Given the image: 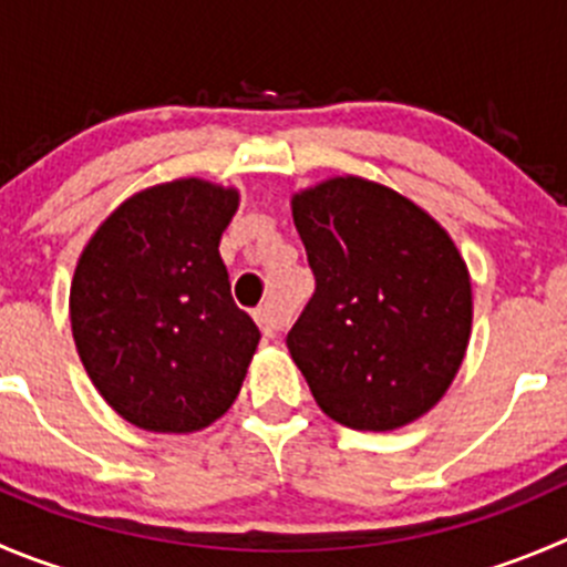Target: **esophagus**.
Returning <instances> with one entry per match:
<instances>
[{
  "mask_svg": "<svg viewBox=\"0 0 567 567\" xmlns=\"http://www.w3.org/2000/svg\"><path fill=\"white\" fill-rule=\"evenodd\" d=\"M252 317H256V322H258V328H261L264 337H275L280 328L287 326V315H284V311L272 303L258 306V309L252 311Z\"/></svg>",
  "mask_w": 567,
  "mask_h": 567,
  "instance_id": "34e87169",
  "label": "esophagus"
}]
</instances>
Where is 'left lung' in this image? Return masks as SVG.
Masks as SVG:
<instances>
[{
  "label": "left lung",
  "mask_w": 567,
  "mask_h": 567,
  "mask_svg": "<svg viewBox=\"0 0 567 567\" xmlns=\"http://www.w3.org/2000/svg\"><path fill=\"white\" fill-rule=\"evenodd\" d=\"M315 295L287 348L322 412L392 431L454 381L467 339L471 275L451 236L392 188L333 177L292 199Z\"/></svg>",
  "instance_id": "1"
}]
</instances>
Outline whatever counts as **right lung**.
<instances>
[{"instance_id":"right-lung-1","label":"right lung","mask_w":567,"mask_h":567,"mask_svg":"<svg viewBox=\"0 0 567 567\" xmlns=\"http://www.w3.org/2000/svg\"><path fill=\"white\" fill-rule=\"evenodd\" d=\"M236 206L234 188L161 183L122 203L80 256L74 344L100 395L138 429H206L239 395L261 333L219 258Z\"/></svg>"}]
</instances>
